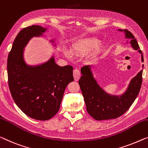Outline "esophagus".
I'll return each mask as SVG.
<instances>
[{
    "mask_svg": "<svg viewBox=\"0 0 148 148\" xmlns=\"http://www.w3.org/2000/svg\"><path fill=\"white\" fill-rule=\"evenodd\" d=\"M73 76L74 78V80L78 81L79 78H80V72L78 68H75L73 70Z\"/></svg>",
    "mask_w": 148,
    "mask_h": 148,
    "instance_id": "esophagus-1",
    "label": "esophagus"
}]
</instances>
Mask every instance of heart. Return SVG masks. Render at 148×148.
<instances>
[{
  "mask_svg": "<svg viewBox=\"0 0 148 148\" xmlns=\"http://www.w3.org/2000/svg\"><path fill=\"white\" fill-rule=\"evenodd\" d=\"M99 42H100L96 38L80 41V42L73 46V51L75 52H80L81 51H84V50L92 49V48H96V46H98ZM67 54L69 55L68 53H67Z\"/></svg>",
  "mask_w": 148,
  "mask_h": 148,
  "instance_id": "heart-1",
  "label": "heart"
}]
</instances>
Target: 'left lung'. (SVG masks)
I'll return each instance as SVG.
<instances>
[{"instance_id":"obj_1","label":"left lung","mask_w":148,"mask_h":148,"mask_svg":"<svg viewBox=\"0 0 148 148\" xmlns=\"http://www.w3.org/2000/svg\"><path fill=\"white\" fill-rule=\"evenodd\" d=\"M122 31V30H119ZM125 37L131 38V45L135 50L142 54V61L144 62L142 52L140 50L137 40L133 34L127 30H124ZM82 76L78 81L84 99L88 114L96 120L115 119L123 115L129 110L137 98L142 83V71L132 79L127 91L121 96H110L99 86L94 80L90 66L81 68Z\"/></svg>"}]
</instances>
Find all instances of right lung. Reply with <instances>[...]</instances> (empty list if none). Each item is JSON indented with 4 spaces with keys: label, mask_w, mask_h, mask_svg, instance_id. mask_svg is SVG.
<instances>
[{
    "label": "right lung",
    "mask_w": 148,
    "mask_h": 148,
    "mask_svg": "<svg viewBox=\"0 0 148 148\" xmlns=\"http://www.w3.org/2000/svg\"><path fill=\"white\" fill-rule=\"evenodd\" d=\"M46 28L32 25L22 29L8 54V86L18 107L30 118L48 120L58 112L67 85L74 81L72 66H59L54 58L39 66H28L23 59V48Z\"/></svg>",
    "instance_id": "obj_1"
}]
</instances>
